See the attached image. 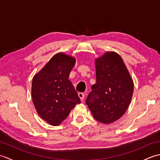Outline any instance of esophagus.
I'll return each instance as SVG.
<instances>
[{
	"label": "esophagus",
	"instance_id": "obj_1",
	"mask_svg": "<svg viewBox=\"0 0 160 160\" xmlns=\"http://www.w3.org/2000/svg\"><path fill=\"white\" fill-rule=\"evenodd\" d=\"M78 96L80 98L81 101H83L84 98V94L83 93H78Z\"/></svg>",
	"mask_w": 160,
	"mask_h": 160
}]
</instances>
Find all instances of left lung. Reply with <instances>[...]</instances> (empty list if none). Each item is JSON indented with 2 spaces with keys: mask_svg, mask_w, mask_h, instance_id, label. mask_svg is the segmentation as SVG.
Instances as JSON below:
<instances>
[{
  "mask_svg": "<svg viewBox=\"0 0 160 160\" xmlns=\"http://www.w3.org/2000/svg\"><path fill=\"white\" fill-rule=\"evenodd\" d=\"M96 83L88 95L86 104L93 118L103 124L120 119L128 108L133 82L122 58L107 52L96 60Z\"/></svg>",
  "mask_w": 160,
  "mask_h": 160,
  "instance_id": "obj_1",
  "label": "left lung"
}]
</instances>
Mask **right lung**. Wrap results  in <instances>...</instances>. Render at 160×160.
I'll use <instances>...</instances> for the list:
<instances>
[{
	"label": "right lung",
	"mask_w": 160,
	"mask_h": 160,
	"mask_svg": "<svg viewBox=\"0 0 160 160\" xmlns=\"http://www.w3.org/2000/svg\"><path fill=\"white\" fill-rule=\"evenodd\" d=\"M75 63L74 58L57 53L33 78V104L40 117L52 126L59 125L80 103L77 91L68 80Z\"/></svg>",
	"instance_id": "add662e5"
}]
</instances>
